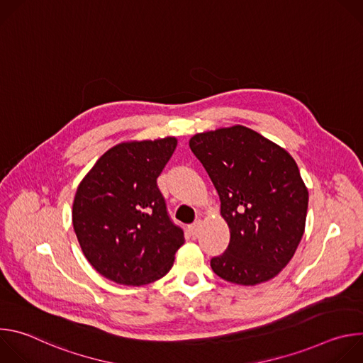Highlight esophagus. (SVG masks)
Segmentation results:
<instances>
[{
    "label": "esophagus",
    "mask_w": 363,
    "mask_h": 363,
    "mask_svg": "<svg viewBox=\"0 0 363 363\" xmlns=\"http://www.w3.org/2000/svg\"><path fill=\"white\" fill-rule=\"evenodd\" d=\"M199 228H201V220H196L195 223H192V224L189 225V234L192 235V238H195V237L198 235Z\"/></svg>",
    "instance_id": "obj_1"
}]
</instances>
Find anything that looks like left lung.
<instances>
[{
  "label": "left lung",
  "mask_w": 363,
  "mask_h": 363,
  "mask_svg": "<svg viewBox=\"0 0 363 363\" xmlns=\"http://www.w3.org/2000/svg\"><path fill=\"white\" fill-rule=\"evenodd\" d=\"M189 147L210 175L230 228L213 272L235 284L276 277L303 237L308 192L290 153L245 126L196 133Z\"/></svg>",
  "instance_id": "1"
}]
</instances>
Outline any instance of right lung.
Segmentation results:
<instances>
[{"mask_svg": "<svg viewBox=\"0 0 363 363\" xmlns=\"http://www.w3.org/2000/svg\"><path fill=\"white\" fill-rule=\"evenodd\" d=\"M175 147L171 136L119 143L80 182L73 227L87 262L103 277L142 286L171 270L184 231L172 223L157 178Z\"/></svg>", "mask_w": 363, "mask_h": 363, "instance_id": "right-lung-1", "label": "right lung"}]
</instances>
